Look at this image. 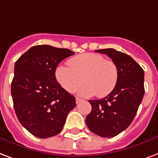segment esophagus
Listing matches in <instances>:
<instances>
[{
    "label": "esophagus",
    "mask_w": 158,
    "mask_h": 158,
    "mask_svg": "<svg viewBox=\"0 0 158 158\" xmlns=\"http://www.w3.org/2000/svg\"><path fill=\"white\" fill-rule=\"evenodd\" d=\"M83 100H81V99H80V98H78V97H77V98H76V103L77 104H79L81 102V101H82Z\"/></svg>",
    "instance_id": "esophagus-1"
}]
</instances>
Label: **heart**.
<instances>
[{
    "label": "heart",
    "mask_w": 158,
    "mask_h": 158,
    "mask_svg": "<svg viewBox=\"0 0 158 158\" xmlns=\"http://www.w3.org/2000/svg\"><path fill=\"white\" fill-rule=\"evenodd\" d=\"M55 76L68 92L75 91L84 81L85 84L78 90V95L90 96L96 94L98 97H104L115 87L118 70L113 61L106 60L102 55L86 52L71 58L68 66H58Z\"/></svg>",
    "instance_id": "b5f03b06"
}]
</instances>
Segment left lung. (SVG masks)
Masks as SVG:
<instances>
[{
	"label": "left lung",
	"mask_w": 158,
	"mask_h": 158,
	"mask_svg": "<svg viewBox=\"0 0 158 158\" xmlns=\"http://www.w3.org/2000/svg\"><path fill=\"white\" fill-rule=\"evenodd\" d=\"M106 54L118 67V78L106 97L90 100L91 112L85 118L90 131L104 138H112L132 123L144 95V72L126 53L114 48L96 50Z\"/></svg>",
	"instance_id": "8db88e82"
}]
</instances>
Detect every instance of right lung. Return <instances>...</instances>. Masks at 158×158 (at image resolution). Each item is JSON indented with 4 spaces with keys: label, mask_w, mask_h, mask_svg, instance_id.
Here are the masks:
<instances>
[{
    "label": "right lung",
    "mask_w": 158,
    "mask_h": 158,
    "mask_svg": "<svg viewBox=\"0 0 158 158\" xmlns=\"http://www.w3.org/2000/svg\"><path fill=\"white\" fill-rule=\"evenodd\" d=\"M74 54L67 48L36 45L15 64L11 83L14 109L19 123L34 136L46 139L62 131L76 98L57 82L59 62Z\"/></svg>",
    "instance_id": "obj_1"
}]
</instances>
